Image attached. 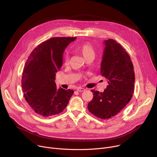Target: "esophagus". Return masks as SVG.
I'll list each match as a JSON object with an SVG mask.
<instances>
[{"label": "esophagus", "instance_id": "34e87169", "mask_svg": "<svg viewBox=\"0 0 157 157\" xmlns=\"http://www.w3.org/2000/svg\"><path fill=\"white\" fill-rule=\"evenodd\" d=\"M76 89L78 92H83L84 91H85V89L83 87H77Z\"/></svg>", "mask_w": 157, "mask_h": 157}]
</instances>
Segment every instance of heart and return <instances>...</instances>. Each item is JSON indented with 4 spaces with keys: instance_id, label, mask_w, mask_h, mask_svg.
<instances>
[{
    "instance_id": "heart-1",
    "label": "heart",
    "mask_w": 157,
    "mask_h": 157,
    "mask_svg": "<svg viewBox=\"0 0 157 157\" xmlns=\"http://www.w3.org/2000/svg\"><path fill=\"white\" fill-rule=\"evenodd\" d=\"M76 50L81 53L83 56L86 59L89 58H94L96 52L93 44L90 42H84L76 47ZM64 63L65 64H68L69 63V56L66 55L64 58Z\"/></svg>"
}]
</instances>
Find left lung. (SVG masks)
Wrapping results in <instances>:
<instances>
[{"mask_svg": "<svg viewBox=\"0 0 157 157\" xmlns=\"http://www.w3.org/2000/svg\"><path fill=\"white\" fill-rule=\"evenodd\" d=\"M104 43L101 75L107 79L108 85L102 93L91 90L93 98L87 109L96 117L108 119L117 115L130 101L135 73L130 56L119 43L113 39Z\"/></svg>", "mask_w": 157, "mask_h": 157, "instance_id": "left-lung-1", "label": "left lung"}]
</instances>
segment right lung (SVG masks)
<instances>
[{
  "mask_svg": "<svg viewBox=\"0 0 157 157\" xmlns=\"http://www.w3.org/2000/svg\"><path fill=\"white\" fill-rule=\"evenodd\" d=\"M76 38L53 37L44 41L32 52L26 61L21 87L30 107L42 117L61 113L73 94L71 89H58L55 79L63 64L64 50Z\"/></svg>",
  "mask_w": 157,
  "mask_h": 157,
  "instance_id": "add662e5",
  "label": "right lung"
}]
</instances>
